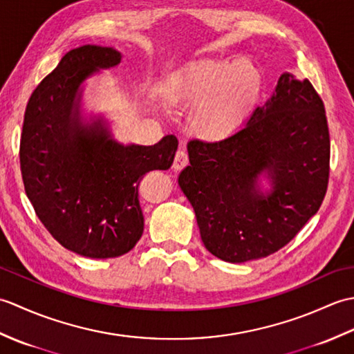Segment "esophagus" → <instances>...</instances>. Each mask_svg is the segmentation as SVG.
Here are the masks:
<instances>
[{"instance_id":"1","label":"esophagus","mask_w":354,"mask_h":354,"mask_svg":"<svg viewBox=\"0 0 354 354\" xmlns=\"http://www.w3.org/2000/svg\"><path fill=\"white\" fill-rule=\"evenodd\" d=\"M187 164H189V153L184 149H179L175 155V160H173V169L181 170Z\"/></svg>"}]
</instances>
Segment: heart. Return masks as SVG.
Wrapping results in <instances>:
<instances>
[{
    "mask_svg": "<svg viewBox=\"0 0 354 354\" xmlns=\"http://www.w3.org/2000/svg\"><path fill=\"white\" fill-rule=\"evenodd\" d=\"M261 93L263 74L248 57L199 59L167 84L173 106H193L190 132L208 142L234 137L257 108Z\"/></svg>",
    "mask_w": 354,
    "mask_h": 354,
    "instance_id": "1",
    "label": "heart"
}]
</instances>
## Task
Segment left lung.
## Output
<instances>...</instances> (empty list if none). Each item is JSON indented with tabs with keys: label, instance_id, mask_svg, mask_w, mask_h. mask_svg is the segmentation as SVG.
<instances>
[{
	"label": "left lung",
	"instance_id": "1",
	"mask_svg": "<svg viewBox=\"0 0 354 354\" xmlns=\"http://www.w3.org/2000/svg\"><path fill=\"white\" fill-rule=\"evenodd\" d=\"M178 184L217 259L257 260L281 250L326 196L330 135L324 103L307 79L281 74L272 97L221 142L192 140ZM271 190L263 194L258 179Z\"/></svg>",
	"mask_w": 354,
	"mask_h": 354
}]
</instances>
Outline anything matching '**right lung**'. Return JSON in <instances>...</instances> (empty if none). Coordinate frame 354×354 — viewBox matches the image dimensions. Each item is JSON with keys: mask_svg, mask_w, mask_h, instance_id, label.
I'll use <instances>...</instances> for the list:
<instances>
[{"mask_svg": "<svg viewBox=\"0 0 354 354\" xmlns=\"http://www.w3.org/2000/svg\"><path fill=\"white\" fill-rule=\"evenodd\" d=\"M122 53L82 45L36 86L22 124L19 162L27 198L66 250L89 259H112L137 245L145 217L138 185L150 170H167L178 140L153 146L120 145L104 120L84 123L80 85L95 71L114 68Z\"/></svg>", "mask_w": 354, "mask_h": 354, "instance_id": "add662e5", "label": "right lung"}]
</instances>
